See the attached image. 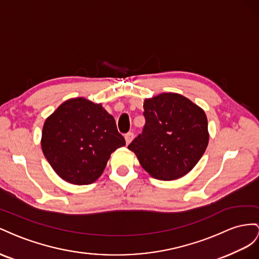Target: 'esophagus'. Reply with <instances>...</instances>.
<instances>
[{
    "label": "esophagus",
    "mask_w": 259,
    "mask_h": 259,
    "mask_svg": "<svg viewBox=\"0 0 259 259\" xmlns=\"http://www.w3.org/2000/svg\"><path fill=\"white\" fill-rule=\"evenodd\" d=\"M132 139H134V134H132V132H128V134L124 135V140H125V143H127V145L131 143Z\"/></svg>",
    "instance_id": "34e87169"
}]
</instances>
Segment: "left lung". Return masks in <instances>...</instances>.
<instances>
[{
	"label": "left lung",
	"instance_id": "8db88e82",
	"mask_svg": "<svg viewBox=\"0 0 259 259\" xmlns=\"http://www.w3.org/2000/svg\"><path fill=\"white\" fill-rule=\"evenodd\" d=\"M143 108V131L128 149L153 178H181L193 169L208 145L205 112L178 93L146 99Z\"/></svg>",
	"mask_w": 259,
	"mask_h": 259
}]
</instances>
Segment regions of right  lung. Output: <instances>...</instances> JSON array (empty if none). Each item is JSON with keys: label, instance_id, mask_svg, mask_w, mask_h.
I'll list each match as a JSON object with an SVG mask.
<instances>
[{"label": "right lung", "instance_id": "add662e5", "mask_svg": "<svg viewBox=\"0 0 259 259\" xmlns=\"http://www.w3.org/2000/svg\"><path fill=\"white\" fill-rule=\"evenodd\" d=\"M124 145L114 117L84 98L64 102L42 129L44 156L63 180L77 186L98 180L110 154Z\"/></svg>", "mask_w": 259, "mask_h": 259}]
</instances>
